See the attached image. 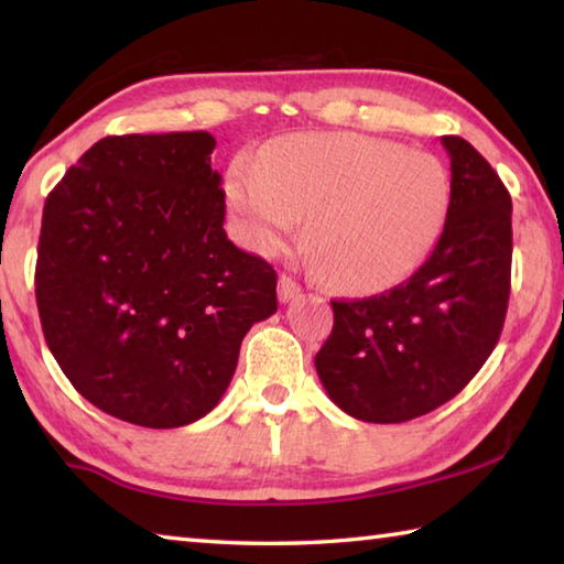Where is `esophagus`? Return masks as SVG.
<instances>
[{
    "instance_id": "1",
    "label": "esophagus",
    "mask_w": 564,
    "mask_h": 564,
    "mask_svg": "<svg viewBox=\"0 0 564 564\" xmlns=\"http://www.w3.org/2000/svg\"><path fill=\"white\" fill-rule=\"evenodd\" d=\"M303 291H301V285L295 283V279H291V275H281L279 279V299L283 301V303H289V301H293V299H299Z\"/></svg>"
}]
</instances>
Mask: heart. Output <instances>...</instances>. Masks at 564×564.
I'll use <instances>...</instances> for the list:
<instances>
[{"label": "heart", "instance_id": "b5f03b06", "mask_svg": "<svg viewBox=\"0 0 564 564\" xmlns=\"http://www.w3.org/2000/svg\"><path fill=\"white\" fill-rule=\"evenodd\" d=\"M226 194L241 241L256 253L283 251L308 218L316 269L352 293L408 279L451 212L441 159L362 133H293L238 156Z\"/></svg>", "mask_w": 564, "mask_h": 564}]
</instances>
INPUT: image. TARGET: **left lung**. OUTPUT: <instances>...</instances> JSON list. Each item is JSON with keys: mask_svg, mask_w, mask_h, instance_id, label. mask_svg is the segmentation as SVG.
Returning a JSON list of instances; mask_svg holds the SVG:
<instances>
[{"mask_svg": "<svg viewBox=\"0 0 564 564\" xmlns=\"http://www.w3.org/2000/svg\"><path fill=\"white\" fill-rule=\"evenodd\" d=\"M441 141L451 212L433 253L395 289L330 301L318 378L333 403L366 423H405L455 398L498 346L508 313L510 194L473 144Z\"/></svg>", "mask_w": 564, "mask_h": 564, "instance_id": "obj_1", "label": "left lung"}]
</instances>
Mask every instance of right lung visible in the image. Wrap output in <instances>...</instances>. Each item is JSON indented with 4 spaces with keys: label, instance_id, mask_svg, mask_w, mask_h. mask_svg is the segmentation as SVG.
<instances>
[{
    "label": "right lung",
    "instance_id": "right-lung-1",
    "mask_svg": "<svg viewBox=\"0 0 564 564\" xmlns=\"http://www.w3.org/2000/svg\"><path fill=\"white\" fill-rule=\"evenodd\" d=\"M208 131L94 144L46 196L36 308L72 386L141 427L204 417L241 340L279 308L275 271L224 231Z\"/></svg>",
    "mask_w": 564,
    "mask_h": 564
}]
</instances>
